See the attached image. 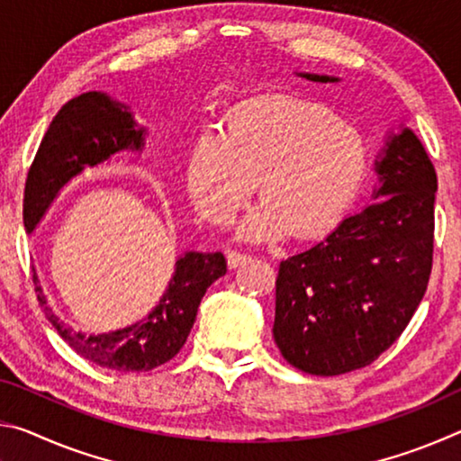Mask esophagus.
<instances>
[{"label":"esophagus","instance_id":"34e87169","mask_svg":"<svg viewBox=\"0 0 461 461\" xmlns=\"http://www.w3.org/2000/svg\"><path fill=\"white\" fill-rule=\"evenodd\" d=\"M225 258H228V268L233 270V268L241 267V264L248 260V256L246 254H238V252H228V256H225Z\"/></svg>","mask_w":461,"mask_h":461}]
</instances>
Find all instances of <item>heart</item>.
Instances as JSON below:
<instances>
[{
    "instance_id": "b5f03b06",
    "label": "heart",
    "mask_w": 461,
    "mask_h": 461,
    "mask_svg": "<svg viewBox=\"0 0 461 461\" xmlns=\"http://www.w3.org/2000/svg\"><path fill=\"white\" fill-rule=\"evenodd\" d=\"M370 152L362 131L330 109L293 97L254 99L230 113L228 130H203L186 158V191L213 225L233 220L254 193L264 197L240 223L246 241L293 231L317 238L341 221L362 191Z\"/></svg>"
}]
</instances>
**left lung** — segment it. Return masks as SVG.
<instances>
[{
	"label": "left lung",
	"instance_id": "obj_1",
	"mask_svg": "<svg viewBox=\"0 0 461 461\" xmlns=\"http://www.w3.org/2000/svg\"><path fill=\"white\" fill-rule=\"evenodd\" d=\"M294 75L321 85L341 81ZM374 175L372 203L280 262L272 335L288 364L315 376L372 364L399 339L427 291L437 175L409 126L386 131Z\"/></svg>",
	"mask_w": 461,
	"mask_h": 461
}]
</instances>
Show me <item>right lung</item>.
<instances>
[{
	"label": "right lung",
	"instance_id": "add662e5",
	"mask_svg": "<svg viewBox=\"0 0 461 461\" xmlns=\"http://www.w3.org/2000/svg\"><path fill=\"white\" fill-rule=\"evenodd\" d=\"M148 128L128 104L107 91H87L60 107L38 148L24 189V228L32 233L60 191L87 168H99L123 152L142 156ZM228 272L221 252H189L175 262L167 291L146 317L122 330L85 333L62 319L34 285L46 319L85 360L113 372H148L185 346L203 294Z\"/></svg>",
	"mask_w": 461,
	"mask_h": 461
}]
</instances>
